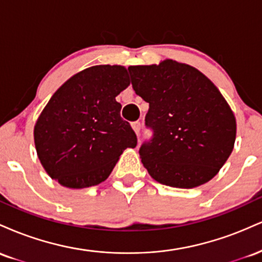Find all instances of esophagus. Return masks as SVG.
Listing matches in <instances>:
<instances>
[{"mask_svg":"<svg viewBox=\"0 0 262 262\" xmlns=\"http://www.w3.org/2000/svg\"><path fill=\"white\" fill-rule=\"evenodd\" d=\"M132 128H133V130L135 132V134L139 135V133H140V128H141L140 122H134V123H132Z\"/></svg>","mask_w":262,"mask_h":262,"instance_id":"obj_1","label":"esophagus"}]
</instances>
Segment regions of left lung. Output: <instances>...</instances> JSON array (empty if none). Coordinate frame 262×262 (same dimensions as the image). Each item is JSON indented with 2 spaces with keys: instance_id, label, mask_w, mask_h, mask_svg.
<instances>
[{
  "instance_id": "obj_1",
  "label": "left lung",
  "mask_w": 262,
  "mask_h": 262,
  "mask_svg": "<svg viewBox=\"0 0 262 262\" xmlns=\"http://www.w3.org/2000/svg\"><path fill=\"white\" fill-rule=\"evenodd\" d=\"M135 93L149 103L152 139L139 155L162 185L193 188L212 180L234 149L236 121L217 86L193 66L162 60L129 66Z\"/></svg>"
}]
</instances>
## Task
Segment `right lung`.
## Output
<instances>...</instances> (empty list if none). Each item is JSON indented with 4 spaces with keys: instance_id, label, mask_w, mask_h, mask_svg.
I'll return each mask as SVG.
<instances>
[{
    "instance_id": "1",
    "label": "right lung",
    "mask_w": 262,
    "mask_h": 262,
    "mask_svg": "<svg viewBox=\"0 0 262 262\" xmlns=\"http://www.w3.org/2000/svg\"><path fill=\"white\" fill-rule=\"evenodd\" d=\"M130 85L121 65H96L56 90L34 125V144L44 170L68 188H86L108 179L119 156L137 146L121 118L117 96Z\"/></svg>"
}]
</instances>
